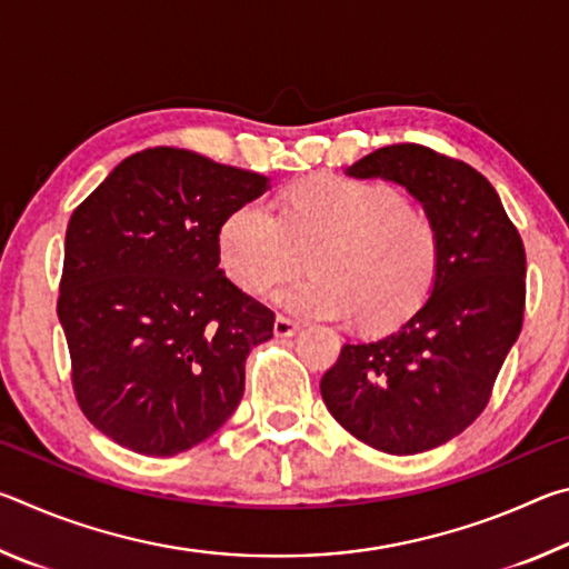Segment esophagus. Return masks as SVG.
<instances>
[{
  "mask_svg": "<svg viewBox=\"0 0 569 569\" xmlns=\"http://www.w3.org/2000/svg\"><path fill=\"white\" fill-rule=\"evenodd\" d=\"M298 329H301V326H298V321L288 319V316H278L276 323H273V333L278 336V339H288V336H296Z\"/></svg>",
  "mask_w": 569,
  "mask_h": 569,
  "instance_id": "esophagus-1",
  "label": "esophagus"
}]
</instances>
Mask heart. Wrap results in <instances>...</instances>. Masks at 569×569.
Listing matches in <instances>:
<instances>
[{
	"label": "heart",
	"mask_w": 569,
	"mask_h": 569,
	"mask_svg": "<svg viewBox=\"0 0 569 569\" xmlns=\"http://www.w3.org/2000/svg\"><path fill=\"white\" fill-rule=\"evenodd\" d=\"M313 276L273 288L268 298L306 319H353L366 329L401 321L427 296L437 266L429 218L381 182L311 178L281 213L250 200L218 233L220 263L248 293L293 273L311 250Z\"/></svg>",
	"instance_id": "b5f03b06"
}]
</instances>
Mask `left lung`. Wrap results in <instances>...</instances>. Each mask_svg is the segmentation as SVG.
<instances>
[{
  "instance_id": "1",
  "label": "left lung",
  "mask_w": 569,
  "mask_h": 569,
  "mask_svg": "<svg viewBox=\"0 0 569 569\" xmlns=\"http://www.w3.org/2000/svg\"><path fill=\"white\" fill-rule=\"evenodd\" d=\"M397 182L437 236L431 293L379 341L346 343L321 379L326 409L387 455H419L485 411L525 316V246L481 172L423 148L389 146L346 168Z\"/></svg>"
}]
</instances>
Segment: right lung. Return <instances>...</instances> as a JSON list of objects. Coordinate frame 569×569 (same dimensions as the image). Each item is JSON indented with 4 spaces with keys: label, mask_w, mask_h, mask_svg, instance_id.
Segmentation results:
<instances>
[{
    "label": "right lung",
    "mask_w": 569,
    "mask_h": 569,
    "mask_svg": "<svg viewBox=\"0 0 569 569\" xmlns=\"http://www.w3.org/2000/svg\"><path fill=\"white\" fill-rule=\"evenodd\" d=\"M266 190L258 172L148 148L74 208L57 316L80 409L120 447L180 455L238 409L276 316L218 266V233Z\"/></svg>",
    "instance_id": "right-lung-1"
}]
</instances>
